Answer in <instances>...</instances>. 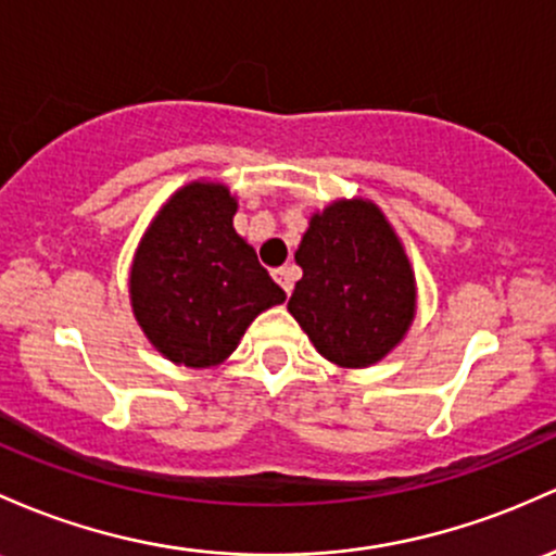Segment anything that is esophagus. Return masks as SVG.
Segmentation results:
<instances>
[{
	"mask_svg": "<svg viewBox=\"0 0 556 556\" xmlns=\"http://www.w3.org/2000/svg\"><path fill=\"white\" fill-rule=\"evenodd\" d=\"M271 277H274V282L279 285V288H282L285 292H292V285H295V268L292 266H282V268H274L271 271Z\"/></svg>",
	"mask_w": 556,
	"mask_h": 556,
	"instance_id": "obj_1",
	"label": "esophagus"
}]
</instances>
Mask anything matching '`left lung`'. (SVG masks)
<instances>
[{
    "label": "left lung",
    "mask_w": 556,
    "mask_h": 556,
    "mask_svg": "<svg viewBox=\"0 0 556 556\" xmlns=\"http://www.w3.org/2000/svg\"><path fill=\"white\" fill-rule=\"evenodd\" d=\"M295 264L303 277L288 311L327 362L364 369L404 343L417 316V277L380 205L340 198L311 213Z\"/></svg>",
    "instance_id": "1"
}]
</instances>
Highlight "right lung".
Listing matches in <instances>:
<instances>
[{"instance_id":"add662e5","label":"right lung","mask_w":556,"mask_h":556,"mask_svg":"<svg viewBox=\"0 0 556 556\" xmlns=\"http://www.w3.org/2000/svg\"><path fill=\"white\" fill-rule=\"evenodd\" d=\"M235 213L227 185L194 179L161 205L134 250V319L176 367H218L255 316L288 298L237 235Z\"/></svg>"}]
</instances>
